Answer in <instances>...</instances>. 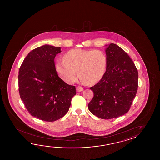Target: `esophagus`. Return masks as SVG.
Returning a JSON list of instances; mask_svg holds the SVG:
<instances>
[{
	"label": "esophagus",
	"mask_w": 160,
	"mask_h": 160,
	"mask_svg": "<svg viewBox=\"0 0 160 160\" xmlns=\"http://www.w3.org/2000/svg\"><path fill=\"white\" fill-rule=\"evenodd\" d=\"M76 90L77 92H81L83 90V88L81 86H77V88H76Z\"/></svg>",
	"instance_id": "1"
}]
</instances>
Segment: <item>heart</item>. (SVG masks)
Masks as SVG:
<instances>
[{
  "instance_id": "1",
  "label": "heart",
  "mask_w": 160,
  "mask_h": 160,
  "mask_svg": "<svg viewBox=\"0 0 160 160\" xmlns=\"http://www.w3.org/2000/svg\"><path fill=\"white\" fill-rule=\"evenodd\" d=\"M107 57L101 50L73 49L65 54L63 59L56 62L55 69L64 81L72 83L77 78V70L82 82L94 84L105 75Z\"/></svg>"
}]
</instances>
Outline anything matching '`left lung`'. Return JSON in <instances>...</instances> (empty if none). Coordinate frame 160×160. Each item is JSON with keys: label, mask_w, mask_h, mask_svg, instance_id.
Here are the masks:
<instances>
[{"label": "left lung", "mask_w": 160, "mask_h": 160, "mask_svg": "<svg viewBox=\"0 0 160 160\" xmlns=\"http://www.w3.org/2000/svg\"><path fill=\"white\" fill-rule=\"evenodd\" d=\"M105 51L106 70L99 82L90 88L94 97L88 108L97 117L109 119L129 110L138 89V72L132 59L118 45L111 43Z\"/></svg>", "instance_id": "1"}]
</instances>
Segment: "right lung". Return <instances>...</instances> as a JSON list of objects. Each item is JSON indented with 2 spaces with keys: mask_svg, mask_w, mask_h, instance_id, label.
<instances>
[{
  "mask_svg": "<svg viewBox=\"0 0 160 160\" xmlns=\"http://www.w3.org/2000/svg\"><path fill=\"white\" fill-rule=\"evenodd\" d=\"M61 48L45 44L28 53L19 70V92L31 115L52 122L68 112L75 87L59 77L54 59Z\"/></svg>",
  "mask_w": 160,
  "mask_h": 160,
  "instance_id": "right-lung-1",
  "label": "right lung"
}]
</instances>
